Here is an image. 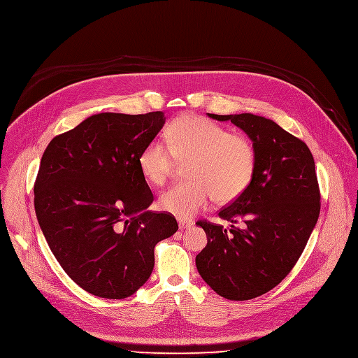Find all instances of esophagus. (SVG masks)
I'll use <instances>...</instances> for the list:
<instances>
[{
  "label": "esophagus",
  "mask_w": 358,
  "mask_h": 358,
  "mask_svg": "<svg viewBox=\"0 0 358 358\" xmlns=\"http://www.w3.org/2000/svg\"><path fill=\"white\" fill-rule=\"evenodd\" d=\"M193 224H194V223H193L192 220H183V219H180V220H179V229H180V230L190 229Z\"/></svg>",
  "instance_id": "34e87169"
}]
</instances>
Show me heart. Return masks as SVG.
Returning <instances> with one entry per match:
<instances>
[{
	"label": "heart",
	"mask_w": 358,
	"mask_h": 358,
	"mask_svg": "<svg viewBox=\"0 0 358 358\" xmlns=\"http://www.w3.org/2000/svg\"><path fill=\"white\" fill-rule=\"evenodd\" d=\"M168 145L152 139L138 157L139 171L150 183L164 185L172 171L173 157L187 161V180L173 185L159 196L162 210L187 219L211 199L229 203L252 180L255 150L243 134L229 132L220 124L199 115H182L166 129Z\"/></svg>",
	"instance_id": "b5f03b06"
}]
</instances>
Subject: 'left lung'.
Listing matches in <instances>:
<instances>
[{"label":"left lung","mask_w":358,"mask_h":358,"mask_svg":"<svg viewBox=\"0 0 358 358\" xmlns=\"http://www.w3.org/2000/svg\"><path fill=\"white\" fill-rule=\"evenodd\" d=\"M207 115L231 121L248 135L255 172L247 189L219 211L229 229L196 223L207 236L196 268L217 295L248 301L275 288L306 247L320 213L315 161L303 141L269 118L251 113Z\"/></svg>","instance_id":"left-lung-1"}]
</instances>
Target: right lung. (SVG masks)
I'll use <instances>...</instances> for the list:
<instances>
[{"mask_svg":"<svg viewBox=\"0 0 358 358\" xmlns=\"http://www.w3.org/2000/svg\"><path fill=\"white\" fill-rule=\"evenodd\" d=\"M165 120L162 111L94 114L42 155L38 223L64 272L94 296L135 294L152 273L155 245L178 231L172 214L147 210L154 194L138 165Z\"/></svg>","mask_w":358,"mask_h":358,"instance_id":"obj_1","label":"right lung"}]
</instances>
